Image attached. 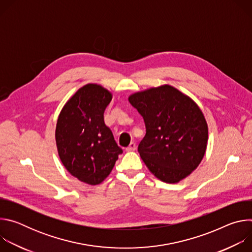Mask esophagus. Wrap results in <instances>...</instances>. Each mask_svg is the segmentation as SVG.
Wrapping results in <instances>:
<instances>
[{
  "label": "esophagus",
  "mask_w": 252,
  "mask_h": 252,
  "mask_svg": "<svg viewBox=\"0 0 252 252\" xmlns=\"http://www.w3.org/2000/svg\"><path fill=\"white\" fill-rule=\"evenodd\" d=\"M135 150H136L135 142H130L129 146L126 148V151H127V152H132V151H135Z\"/></svg>",
  "instance_id": "obj_1"
}]
</instances>
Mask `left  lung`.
I'll use <instances>...</instances> for the list:
<instances>
[{
    "instance_id": "left-lung-1",
    "label": "left lung",
    "mask_w": 252,
    "mask_h": 252,
    "mask_svg": "<svg viewBox=\"0 0 252 252\" xmlns=\"http://www.w3.org/2000/svg\"><path fill=\"white\" fill-rule=\"evenodd\" d=\"M142 117L146 135L137 151L160 181L178 183L200 163L207 145V124L197 104L178 90L161 86L128 97Z\"/></svg>"
}]
</instances>
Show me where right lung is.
<instances>
[{
	"instance_id": "right-lung-1",
	"label": "right lung",
	"mask_w": 252,
	"mask_h": 252,
	"mask_svg": "<svg viewBox=\"0 0 252 252\" xmlns=\"http://www.w3.org/2000/svg\"><path fill=\"white\" fill-rule=\"evenodd\" d=\"M111 93L98 85L81 88L59 116L56 141L60 158L79 181L95 186L110 174L123 150L103 121Z\"/></svg>"
}]
</instances>
